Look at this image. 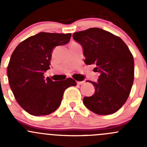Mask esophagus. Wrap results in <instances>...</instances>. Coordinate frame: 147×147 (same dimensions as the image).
<instances>
[{"label":"esophagus","mask_w":147,"mask_h":147,"mask_svg":"<svg viewBox=\"0 0 147 147\" xmlns=\"http://www.w3.org/2000/svg\"><path fill=\"white\" fill-rule=\"evenodd\" d=\"M77 83H78V84H80V85H81V84H83L85 83V81H80V82H77Z\"/></svg>","instance_id":"obj_1"}]
</instances>
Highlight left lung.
Masks as SVG:
<instances>
[{
    "label": "left lung",
    "instance_id": "obj_1",
    "mask_svg": "<svg viewBox=\"0 0 147 147\" xmlns=\"http://www.w3.org/2000/svg\"><path fill=\"white\" fill-rule=\"evenodd\" d=\"M73 39L82 46L86 65L94 64L100 72L94 85L95 92L84 97L87 109L100 115L115 113L124 105L131 92L134 77L132 54L125 42L108 31L92 28L73 33Z\"/></svg>",
    "mask_w": 147,
    "mask_h": 147
}]
</instances>
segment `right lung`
Wrapping results in <instances>:
<instances>
[{
	"label": "right lung",
	"mask_w": 147,
	"mask_h": 147,
	"mask_svg": "<svg viewBox=\"0 0 147 147\" xmlns=\"http://www.w3.org/2000/svg\"><path fill=\"white\" fill-rule=\"evenodd\" d=\"M71 33L39 32L20 42L12 53L8 68V82L16 101L34 116L47 115L60 107L67 87L76 85L72 78L45 79L53 48L68 43Z\"/></svg>",
	"instance_id": "add662e5"
}]
</instances>
